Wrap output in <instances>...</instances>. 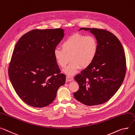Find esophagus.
I'll return each mask as SVG.
<instances>
[{"mask_svg":"<svg viewBox=\"0 0 135 135\" xmlns=\"http://www.w3.org/2000/svg\"><path fill=\"white\" fill-rule=\"evenodd\" d=\"M66 79V81L68 82H69V81H71L73 80V78L70 76H67Z\"/></svg>","mask_w":135,"mask_h":135,"instance_id":"esophagus-1","label":"esophagus"}]
</instances>
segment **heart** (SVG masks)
Returning <instances> with one entry per match:
<instances>
[{"instance_id": "heart-1", "label": "heart", "mask_w": 135, "mask_h": 135, "mask_svg": "<svg viewBox=\"0 0 135 135\" xmlns=\"http://www.w3.org/2000/svg\"><path fill=\"white\" fill-rule=\"evenodd\" d=\"M61 47L54 50V57L61 68H65L70 60V64L64 71L73 75L81 67L86 68L92 64L97 55L98 44L92 36L75 34L63 42Z\"/></svg>"}]
</instances>
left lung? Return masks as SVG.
I'll return each mask as SVG.
<instances>
[{
    "mask_svg": "<svg viewBox=\"0 0 135 135\" xmlns=\"http://www.w3.org/2000/svg\"><path fill=\"white\" fill-rule=\"evenodd\" d=\"M92 33L98 44L92 64L74 79L79 86L74 93L76 99L86 105L106 103L117 92L126 73V59L123 46L112 33L95 28H80Z\"/></svg>",
    "mask_w": 135,
    "mask_h": 135,
    "instance_id": "left-lung-1",
    "label": "left lung"
}]
</instances>
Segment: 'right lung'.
I'll return each mask as SVG.
<instances>
[{
	"label": "right lung",
	"instance_id": "obj_1",
	"mask_svg": "<svg viewBox=\"0 0 135 135\" xmlns=\"http://www.w3.org/2000/svg\"><path fill=\"white\" fill-rule=\"evenodd\" d=\"M65 30H33L24 34L14 48L8 76L16 93L31 106L43 107L56 98L65 85L53 52L65 36Z\"/></svg>",
	"mask_w": 135,
	"mask_h": 135
}]
</instances>
